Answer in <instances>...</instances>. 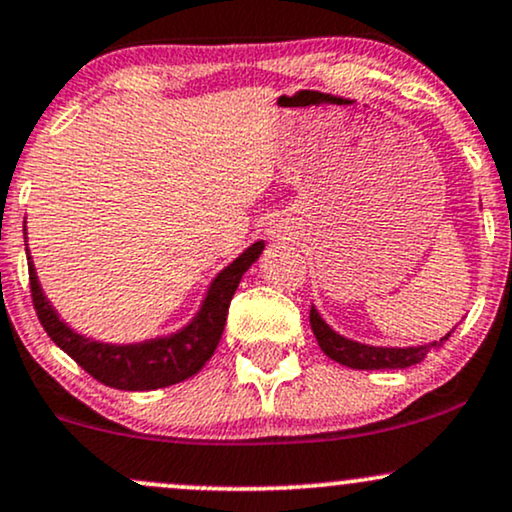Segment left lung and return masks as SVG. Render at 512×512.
I'll use <instances>...</instances> for the list:
<instances>
[{"instance_id":"8db88e82","label":"left lung","mask_w":512,"mask_h":512,"mask_svg":"<svg viewBox=\"0 0 512 512\" xmlns=\"http://www.w3.org/2000/svg\"><path fill=\"white\" fill-rule=\"evenodd\" d=\"M310 327H313L317 344L325 351L332 361L342 363V366L356 368V370H385V368H409L414 363H421L428 356L433 346H440L448 342L450 334H445L440 342H433L428 346H407V349H387V346H368L351 342V339L342 337L325 325L315 308H310Z\"/></svg>"}]
</instances>
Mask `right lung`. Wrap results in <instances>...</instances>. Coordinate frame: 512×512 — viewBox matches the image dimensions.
I'll list each match as a JSON object with an SVG mask.
<instances>
[{"instance_id": "obj_1", "label": "right lung", "mask_w": 512, "mask_h": 512, "mask_svg": "<svg viewBox=\"0 0 512 512\" xmlns=\"http://www.w3.org/2000/svg\"><path fill=\"white\" fill-rule=\"evenodd\" d=\"M264 250V240L250 245L236 262L228 264L223 272L216 276L214 284L209 286L207 301L202 310L185 330L166 339H154L146 344H101L84 339L81 334L69 330L57 317L48 298L43 296L35 276L31 255H28V279H31V298L33 308L38 313L40 325L50 334L64 354H69L98 383L115 387V390H158L182 380L202 370L211 354L219 346V339L226 325L228 305H231L233 293H236L240 279L248 272L250 264L260 257Z\"/></svg>"}]
</instances>
